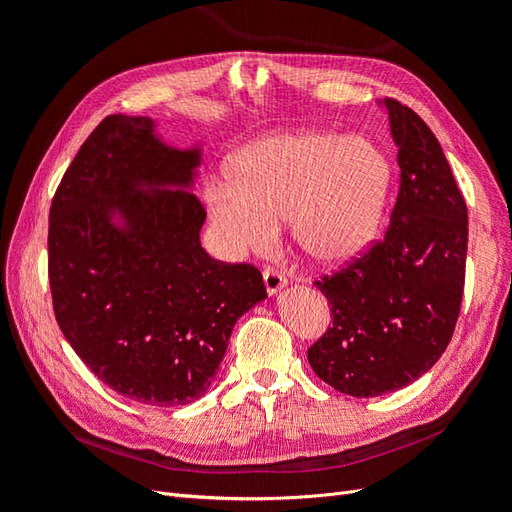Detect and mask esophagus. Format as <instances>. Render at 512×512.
I'll return each instance as SVG.
<instances>
[{"label": "esophagus", "instance_id": "esophagus-1", "mask_svg": "<svg viewBox=\"0 0 512 512\" xmlns=\"http://www.w3.org/2000/svg\"><path fill=\"white\" fill-rule=\"evenodd\" d=\"M262 280H265V290H267L269 297H273V294H277L286 286V277L275 269L262 271Z\"/></svg>", "mask_w": 512, "mask_h": 512}]
</instances>
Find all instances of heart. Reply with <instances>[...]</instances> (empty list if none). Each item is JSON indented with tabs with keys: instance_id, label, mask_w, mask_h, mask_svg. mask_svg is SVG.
<instances>
[{
	"instance_id": "b5f03b06",
	"label": "heart",
	"mask_w": 512,
	"mask_h": 512,
	"mask_svg": "<svg viewBox=\"0 0 512 512\" xmlns=\"http://www.w3.org/2000/svg\"><path fill=\"white\" fill-rule=\"evenodd\" d=\"M393 179L389 156L367 136L284 132L237 153L230 175L205 183L215 241L228 256L273 243L290 218L299 250L320 265L359 256L376 237Z\"/></svg>"
}]
</instances>
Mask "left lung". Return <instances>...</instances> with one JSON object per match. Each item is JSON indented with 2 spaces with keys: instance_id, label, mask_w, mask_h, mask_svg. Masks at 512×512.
Here are the masks:
<instances>
[{
  "instance_id": "left-lung-1",
  "label": "left lung",
  "mask_w": 512,
  "mask_h": 512,
  "mask_svg": "<svg viewBox=\"0 0 512 512\" xmlns=\"http://www.w3.org/2000/svg\"><path fill=\"white\" fill-rule=\"evenodd\" d=\"M382 104L401 168L391 224L352 265L314 282L333 322L307 350L314 374L352 397L399 391L438 363L466 282L468 207L438 138L412 108Z\"/></svg>"
}]
</instances>
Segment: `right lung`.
<instances>
[{
    "label": "right lung",
    "instance_id": "obj_1",
    "mask_svg": "<svg viewBox=\"0 0 512 512\" xmlns=\"http://www.w3.org/2000/svg\"><path fill=\"white\" fill-rule=\"evenodd\" d=\"M200 147L149 117L108 115L55 192L49 282L61 333L111 389L149 406L203 397L237 320L267 297L252 265L200 245Z\"/></svg>",
    "mask_w": 512,
    "mask_h": 512
}]
</instances>
